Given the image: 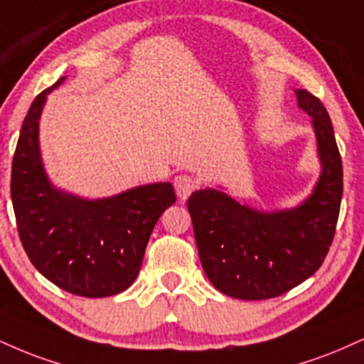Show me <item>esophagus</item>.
<instances>
[{
	"label": "esophagus",
	"mask_w": 364,
	"mask_h": 364,
	"mask_svg": "<svg viewBox=\"0 0 364 364\" xmlns=\"http://www.w3.org/2000/svg\"><path fill=\"white\" fill-rule=\"evenodd\" d=\"M174 188H176V195L179 200H186L191 195V191L196 188V181L188 174H179L174 178Z\"/></svg>",
	"instance_id": "esophagus-1"
}]
</instances>
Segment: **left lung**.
<instances>
[{"label":"left lung","mask_w":364,"mask_h":364,"mask_svg":"<svg viewBox=\"0 0 364 364\" xmlns=\"http://www.w3.org/2000/svg\"><path fill=\"white\" fill-rule=\"evenodd\" d=\"M296 102L312 117L321 176L299 207L261 212L224 191L198 190L188 198L205 274L218 291L266 300L290 291L322 266L336 234L343 198V161L326 107L307 90Z\"/></svg>","instance_id":"1"}]
</instances>
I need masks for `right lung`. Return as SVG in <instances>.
Masks as SVG:
<instances>
[{"mask_svg": "<svg viewBox=\"0 0 364 364\" xmlns=\"http://www.w3.org/2000/svg\"><path fill=\"white\" fill-rule=\"evenodd\" d=\"M42 91L21 125L11 166V201L21 244L32 264L55 287L102 299L127 290L137 278L152 229L176 201L171 183H152L102 200L57 190L38 147Z\"/></svg>", "mask_w": 364, "mask_h": 364, "instance_id": "right-lung-1", "label": "right lung"}]
</instances>
